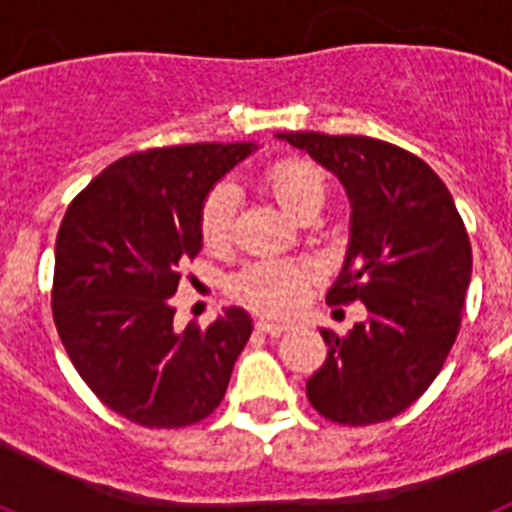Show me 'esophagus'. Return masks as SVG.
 <instances>
[{
  "label": "esophagus",
  "instance_id": "1",
  "mask_svg": "<svg viewBox=\"0 0 512 512\" xmlns=\"http://www.w3.org/2000/svg\"><path fill=\"white\" fill-rule=\"evenodd\" d=\"M256 330H261V333H269V336H282V333H287L289 330V325L269 323V320H256Z\"/></svg>",
  "mask_w": 512,
  "mask_h": 512
}]
</instances>
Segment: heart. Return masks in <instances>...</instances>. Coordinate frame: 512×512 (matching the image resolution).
Returning <instances> with one entry per match:
<instances>
[{"mask_svg":"<svg viewBox=\"0 0 512 512\" xmlns=\"http://www.w3.org/2000/svg\"><path fill=\"white\" fill-rule=\"evenodd\" d=\"M264 187L274 194V200L292 217L305 220L318 215L325 202V176L307 158H282L274 161L261 174ZM235 192L228 184H217L202 202L200 235L205 246L220 248L228 243L233 230ZM315 279V266L297 259H261L251 261L230 277L228 289L235 300L248 310L282 318L302 305Z\"/></svg>","mask_w":512,"mask_h":512,"instance_id":"1","label":"heart"}]
</instances>
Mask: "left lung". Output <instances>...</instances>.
Here are the masks:
<instances>
[{
    "label": "left lung",
    "mask_w": 512,
    "mask_h": 512,
    "mask_svg": "<svg viewBox=\"0 0 512 512\" xmlns=\"http://www.w3.org/2000/svg\"><path fill=\"white\" fill-rule=\"evenodd\" d=\"M346 187L351 243L328 305L361 300L346 336L320 330L328 356L307 400L338 425L390 420L423 395L461 328L472 246L451 192L423 158L366 135L277 133Z\"/></svg>",
    "instance_id": "obj_1"
}]
</instances>
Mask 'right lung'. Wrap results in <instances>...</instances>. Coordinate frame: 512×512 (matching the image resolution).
<instances>
[{
    "label": "right lung",
    "mask_w": 512,
    "mask_h": 512,
    "mask_svg": "<svg viewBox=\"0 0 512 512\" xmlns=\"http://www.w3.org/2000/svg\"><path fill=\"white\" fill-rule=\"evenodd\" d=\"M251 143H189L130 153L94 176L56 238L51 310L71 364L110 410L143 428H184L223 402L251 336L225 307L207 328H174L169 297L202 248L212 184Z\"/></svg>",
    "instance_id": "1"
}]
</instances>
